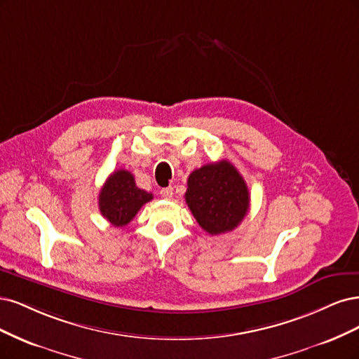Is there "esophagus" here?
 <instances>
[{
  "label": "esophagus",
  "mask_w": 359,
  "mask_h": 359,
  "mask_svg": "<svg viewBox=\"0 0 359 359\" xmlns=\"http://www.w3.org/2000/svg\"><path fill=\"white\" fill-rule=\"evenodd\" d=\"M159 194H161V196H163V198H165V200H171L172 198V188L171 187H168V188H163L159 191Z\"/></svg>",
  "instance_id": "obj_1"
}]
</instances>
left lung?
<instances>
[{
  "mask_svg": "<svg viewBox=\"0 0 359 359\" xmlns=\"http://www.w3.org/2000/svg\"><path fill=\"white\" fill-rule=\"evenodd\" d=\"M184 200L198 225L217 236L240 225L248 215L250 195L237 168L222 159L191 172Z\"/></svg>",
  "mask_w": 359,
  "mask_h": 359,
  "instance_id": "1",
  "label": "left lung"
}]
</instances>
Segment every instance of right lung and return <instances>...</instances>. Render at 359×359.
Segmentation results:
<instances>
[{"mask_svg": "<svg viewBox=\"0 0 359 359\" xmlns=\"http://www.w3.org/2000/svg\"><path fill=\"white\" fill-rule=\"evenodd\" d=\"M154 195L137 188L134 176L126 170H116L102 184L98 205L101 215L114 226L128 225L137 212Z\"/></svg>", "mask_w": 359, "mask_h": 359, "instance_id": "obj_1", "label": "right lung"}]
</instances>
